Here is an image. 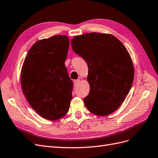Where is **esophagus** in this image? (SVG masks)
<instances>
[{"instance_id": "obj_1", "label": "esophagus", "mask_w": 158, "mask_h": 158, "mask_svg": "<svg viewBox=\"0 0 158 158\" xmlns=\"http://www.w3.org/2000/svg\"><path fill=\"white\" fill-rule=\"evenodd\" d=\"M80 80L79 79H78V80H74V85L75 86H76V85H78V84H79V83H80Z\"/></svg>"}]
</instances>
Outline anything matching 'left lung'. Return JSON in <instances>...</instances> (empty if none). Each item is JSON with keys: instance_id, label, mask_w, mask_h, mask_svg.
I'll use <instances>...</instances> for the list:
<instances>
[{"instance_id": "left-lung-1", "label": "left lung", "mask_w": 158, "mask_h": 158, "mask_svg": "<svg viewBox=\"0 0 158 158\" xmlns=\"http://www.w3.org/2000/svg\"><path fill=\"white\" fill-rule=\"evenodd\" d=\"M71 45L88 66L90 89L84 99L85 107L99 116L114 112L126 99L135 74L126 47L113 35L101 33L76 35Z\"/></svg>"}]
</instances>
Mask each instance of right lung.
Returning a JSON list of instances; mask_svg holds the SVG:
<instances>
[{"mask_svg":"<svg viewBox=\"0 0 158 158\" xmlns=\"http://www.w3.org/2000/svg\"><path fill=\"white\" fill-rule=\"evenodd\" d=\"M69 39L58 35L37 41L28 51L21 70L23 95L43 118L56 121L68 113L73 82L64 62Z\"/></svg>","mask_w":158,"mask_h":158,"instance_id":"add662e5","label":"right lung"}]
</instances>
